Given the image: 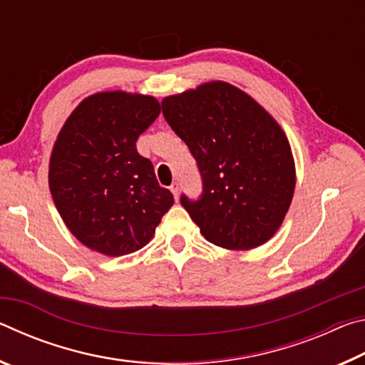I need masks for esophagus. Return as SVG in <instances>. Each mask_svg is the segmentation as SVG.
I'll list each match as a JSON object with an SVG mask.
<instances>
[{"label":"esophagus","instance_id":"1","mask_svg":"<svg viewBox=\"0 0 365 365\" xmlns=\"http://www.w3.org/2000/svg\"><path fill=\"white\" fill-rule=\"evenodd\" d=\"M170 191H172V195H174L175 200H178V193H180V185H178L177 182H174V183L170 185Z\"/></svg>","mask_w":365,"mask_h":365}]
</instances>
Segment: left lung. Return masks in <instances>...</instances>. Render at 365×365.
<instances>
[{
    "instance_id": "1",
    "label": "left lung",
    "mask_w": 365,
    "mask_h": 365,
    "mask_svg": "<svg viewBox=\"0 0 365 365\" xmlns=\"http://www.w3.org/2000/svg\"><path fill=\"white\" fill-rule=\"evenodd\" d=\"M163 114L188 145L202 196L180 202L209 243L252 250L274 237L296 187L292 146L274 117L222 80L165 96Z\"/></svg>"
}]
</instances>
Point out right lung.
<instances>
[{
    "instance_id": "add662e5",
    "label": "right lung",
    "mask_w": 365,
    "mask_h": 365,
    "mask_svg": "<svg viewBox=\"0 0 365 365\" xmlns=\"http://www.w3.org/2000/svg\"><path fill=\"white\" fill-rule=\"evenodd\" d=\"M160 113L154 96L100 91L67 117L49 158L54 206L80 243L100 255H130L151 242L174 205L137 140Z\"/></svg>"
}]
</instances>
